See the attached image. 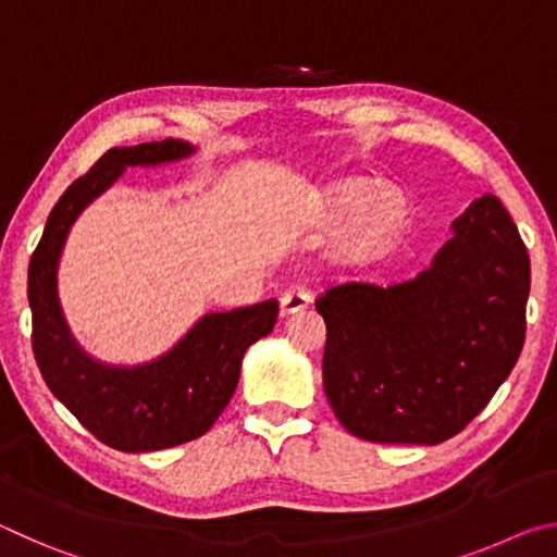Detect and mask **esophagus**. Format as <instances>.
Here are the masks:
<instances>
[{
  "label": "esophagus",
  "mask_w": 557,
  "mask_h": 557,
  "mask_svg": "<svg viewBox=\"0 0 557 557\" xmlns=\"http://www.w3.org/2000/svg\"><path fill=\"white\" fill-rule=\"evenodd\" d=\"M309 301H312V295L305 287H289L285 295L280 297V312L282 314H295L301 312Z\"/></svg>",
  "instance_id": "esophagus-1"
}]
</instances>
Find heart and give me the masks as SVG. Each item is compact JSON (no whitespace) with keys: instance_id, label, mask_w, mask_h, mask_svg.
<instances>
[{"instance_id":"heart-1","label":"heart","mask_w":557,"mask_h":557,"mask_svg":"<svg viewBox=\"0 0 557 557\" xmlns=\"http://www.w3.org/2000/svg\"><path fill=\"white\" fill-rule=\"evenodd\" d=\"M329 221L346 225L342 256L348 262H369L393 250L408 225V199L395 188H371L369 182H344L329 191Z\"/></svg>"}]
</instances>
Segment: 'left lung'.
<instances>
[{"label": "left lung", "instance_id": "8db88e82", "mask_svg": "<svg viewBox=\"0 0 557 557\" xmlns=\"http://www.w3.org/2000/svg\"><path fill=\"white\" fill-rule=\"evenodd\" d=\"M531 260L494 194L471 201L430 268L400 285L346 282L317 299L324 393L351 435L440 445L494 398L525 338Z\"/></svg>", "mask_w": 557, "mask_h": 557}]
</instances>
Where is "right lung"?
Instances as JSON below:
<instances>
[{
	"label": "right lung",
	"instance_id": "add662e5",
	"mask_svg": "<svg viewBox=\"0 0 557 557\" xmlns=\"http://www.w3.org/2000/svg\"><path fill=\"white\" fill-rule=\"evenodd\" d=\"M194 154L182 139L112 147L65 188L29 262L32 346L51 393L86 430L120 451H157L209 432L231 403L250 344L277 322V299L201 317L178 344L137 366L100 363L71 334L59 299V260L71 225L127 166Z\"/></svg>",
	"mask_w": 557,
	"mask_h": 557
}]
</instances>
